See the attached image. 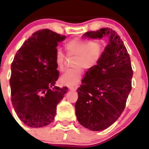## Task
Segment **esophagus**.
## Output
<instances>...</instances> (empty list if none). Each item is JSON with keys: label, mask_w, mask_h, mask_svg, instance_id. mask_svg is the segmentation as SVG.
Returning a JSON list of instances; mask_svg holds the SVG:
<instances>
[{"label": "esophagus", "mask_w": 149, "mask_h": 149, "mask_svg": "<svg viewBox=\"0 0 149 149\" xmlns=\"http://www.w3.org/2000/svg\"><path fill=\"white\" fill-rule=\"evenodd\" d=\"M69 90H76L77 87H72V86H71V87H69Z\"/></svg>", "instance_id": "obj_1"}]
</instances>
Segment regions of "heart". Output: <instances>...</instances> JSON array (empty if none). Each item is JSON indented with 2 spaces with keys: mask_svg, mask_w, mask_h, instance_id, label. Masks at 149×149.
Listing matches in <instances>:
<instances>
[{
  "mask_svg": "<svg viewBox=\"0 0 149 149\" xmlns=\"http://www.w3.org/2000/svg\"><path fill=\"white\" fill-rule=\"evenodd\" d=\"M65 49L69 57H75L74 69L66 71L60 78V83L66 86L76 85L83 77V69H91L98 65L104 52L105 45L100 40L74 38L65 43ZM66 56L58 50L55 54L57 69L60 71L64 70Z\"/></svg>",
  "mask_w": 149,
  "mask_h": 149,
  "instance_id": "1",
  "label": "heart"
}]
</instances>
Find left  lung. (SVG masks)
<instances>
[{
    "label": "left lung",
    "mask_w": 149,
    "mask_h": 149,
    "mask_svg": "<svg viewBox=\"0 0 149 149\" xmlns=\"http://www.w3.org/2000/svg\"><path fill=\"white\" fill-rule=\"evenodd\" d=\"M83 36L109 38L100 62L89 69L82 80L75 104L79 123L92 131H101L114 123L124 111L133 71L127 49L112 29L88 31Z\"/></svg>",
    "instance_id": "8db88e82"
}]
</instances>
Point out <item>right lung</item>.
Returning a JSON list of instances; mask_svg holds the SVG:
<instances>
[{"label":"right lung","mask_w":149,"mask_h":149,"mask_svg":"<svg viewBox=\"0 0 149 149\" xmlns=\"http://www.w3.org/2000/svg\"><path fill=\"white\" fill-rule=\"evenodd\" d=\"M65 38L49 29L37 31L18 49L12 63V104L19 118L29 127L51 123L57 104L67 92L66 87L54 86L59 76L57 46Z\"/></svg>","instance_id":"obj_1"}]
</instances>
